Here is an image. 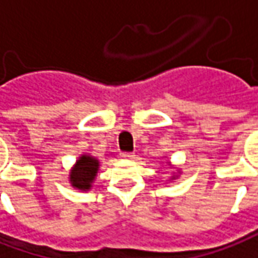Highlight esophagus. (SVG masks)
Here are the masks:
<instances>
[{
    "label": "esophagus",
    "instance_id": "obj_1",
    "mask_svg": "<svg viewBox=\"0 0 258 258\" xmlns=\"http://www.w3.org/2000/svg\"><path fill=\"white\" fill-rule=\"evenodd\" d=\"M120 157L124 158V160H133L134 158V153H121Z\"/></svg>",
    "mask_w": 258,
    "mask_h": 258
}]
</instances>
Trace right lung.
Masks as SVG:
<instances>
[{
	"label": "right lung",
	"instance_id": "obj_1",
	"mask_svg": "<svg viewBox=\"0 0 258 258\" xmlns=\"http://www.w3.org/2000/svg\"><path fill=\"white\" fill-rule=\"evenodd\" d=\"M100 168V161L91 156H81L70 173V182L74 188L88 191L93 187V181Z\"/></svg>",
	"mask_w": 258,
	"mask_h": 258
}]
</instances>
